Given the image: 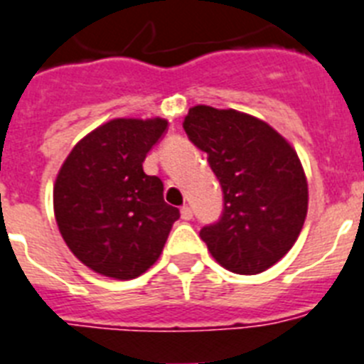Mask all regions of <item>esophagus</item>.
<instances>
[{
    "instance_id": "obj_1",
    "label": "esophagus",
    "mask_w": 364,
    "mask_h": 364,
    "mask_svg": "<svg viewBox=\"0 0 364 364\" xmlns=\"http://www.w3.org/2000/svg\"><path fill=\"white\" fill-rule=\"evenodd\" d=\"M180 217L184 220H191L193 219V212H191V208L189 206H182L180 208Z\"/></svg>"
}]
</instances>
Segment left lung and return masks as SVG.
<instances>
[{
    "mask_svg": "<svg viewBox=\"0 0 364 364\" xmlns=\"http://www.w3.org/2000/svg\"><path fill=\"white\" fill-rule=\"evenodd\" d=\"M184 130L208 154L225 193L220 220L200 230L213 259L235 274L271 269L296 243L307 215V178L294 147L269 123L234 108L197 105Z\"/></svg>",
    "mask_w": 364,
    "mask_h": 364,
    "instance_id": "left-lung-1",
    "label": "left lung"
}]
</instances>
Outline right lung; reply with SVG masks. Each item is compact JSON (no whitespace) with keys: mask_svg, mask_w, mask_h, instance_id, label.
Segmentation results:
<instances>
[{"mask_svg":"<svg viewBox=\"0 0 364 364\" xmlns=\"http://www.w3.org/2000/svg\"><path fill=\"white\" fill-rule=\"evenodd\" d=\"M167 119L116 117L71 149L53 186V208L73 256L97 274L132 279L160 257L178 208L144 160Z\"/></svg>","mask_w":364,"mask_h":364,"instance_id":"1","label":"right lung"}]
</instances>
